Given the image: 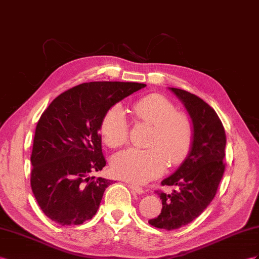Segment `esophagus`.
Segmentation results:
<instances>
[{"label": "esophagus", "instance_id": "obj_1", "mask_svg": "<svg viewBox=\"0 0 259 259\" xmlns=\"http://www.w3.org/2000/svg\"><path fill=\"white\" fill-rule=\"evenodd\" d=\"M128 187L131 189V190H134L135 193H137V194H139V195H142L143 193H144V190H143V188H141V187H139V186H137V185H134V184H128Z\"/></svg>", "mask_w": 259, "mask_h": 259}]
</instances>
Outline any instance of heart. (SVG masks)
<instances>
[{
	"mask_svg": "<svg viewBox=\"0 0 259 259\" xmlns=\"http://www.w3.org/2000/svg\"><path fill=\"white\" fill-rule=\"evenodd\" d=\"M139 121L153 124L149 149L129 148L111 158V169L117 177L143 184L162 175L170 165H180L189 155L195 140V127L190 117L177 112L176 106L161 95H148L132 104ZM101 136L110 148L124 144L129 138V123L120 105H114L104 115Z\"/></svg>",
	"mask_w": 259,
	"mask_h": 259,
	"instance_id": "1",
	"label": "heart"
}]
</instances>
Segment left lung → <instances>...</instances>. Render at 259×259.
Here are the masks:
<instances>
[{
	"instance_id": "left-lung-1",
	"label": "left lung",
	"mask_w": 259,
	"mask_h": 259,
	"mask_svg": "<svg viewBox=\"0 0 259 259\" xmlns=\"http://www.w3.org/2000/svg\"><path fill=\"white\" fill-rule=\"evenodd\" d=\"M169 90L188 111L195 127V140L186 160L161 183L163 186H178L180 189L170 195L157 191L162 199V211L149 223L166 231L194 221L213 200L225 169L223 158L227 144L223 124L213 108L189 92Z\"/></svg>"
}]
</instances>
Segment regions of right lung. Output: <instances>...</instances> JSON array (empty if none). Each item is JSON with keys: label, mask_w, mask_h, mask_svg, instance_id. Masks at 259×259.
Here are the masks:
<instances>
[{"label": "right lung", "mask_w": 259, "mask_h": 259, "mask_svg": "<svg viewBox=\"0 0 259 259\" xmlns=\"http://www.w3.org/2000/svg\"><path fill=\"white\" fill-rule=\"evenodd\" d=\"M132 82H90L56 97L37 123L30 156V185L50 220L78 225L95 215L112 183L91 176L106 160L98 134L104 115L121 99L145 88Z\"/></svg>", "instance_id": "1"}]
</instances>
